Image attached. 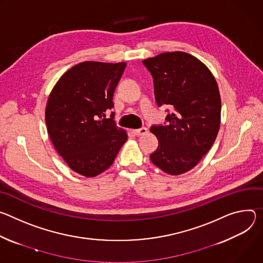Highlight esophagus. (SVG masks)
<instances>
[{"label":"esophagus","instance_id":"obj_1","mask_svg":"<svg viewBox=\"0 0 263 263\" xmlns=\"http://www.w3.org/2000/svg\"><path fill=\"white\" fill-rule=\"evenodd\" d=\"M134 133L137 135V136H144L146 135L148 133V129L146 127H141L139 129H135Z\"/></svg>","mask_w":263,"mask_h":263}]
</instances>
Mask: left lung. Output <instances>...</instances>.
<instances>
[{
    "label": "left lung",
    "mask_w": 263,
    "mask_h": 263,
    "mask_svg": "<svg viewBox=\"0 0 263 263\" xmlns=\"http://www.w3.org/2000/svg\"><path fill=\"white\" fill-rule=\"evenodd\" d=\"M142 63L154 78L157 104L172 107L166 125L151 127L159 140L151 160L164 172L179 176L196 166L216 139L218 85L207 66L185 52H165Z\"/></svg>",
    "instance_id": "left-lung-1"
}]
</instances>
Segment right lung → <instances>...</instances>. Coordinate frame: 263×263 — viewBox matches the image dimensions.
I'll return each instance as SVG.
<instances>
[{"instance_id":"obj_1","label":"right lung","mask_w":263,"mask_h":263,"mask_svg":"<svg viewBox=\"0 0 263 263\" xmlns=\"http://www.w3.org/2000/svg\"><path fill=\"white\" fill-rule=\"evenodd\" d=\"M125 63L83 62L54 85L46 124L56 152L75 172L93 178L106 170L127 140L124 129L105 119Z\"/></svg>"}]
</instances>
